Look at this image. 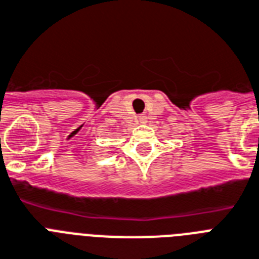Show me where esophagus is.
I'll return each instance as SVG.
<instances>
[{"label": "esophagus", "instance_id": "1", "mask_svg": "<svg viewBox=\"0 0 259 259\" xmlns=\"http://www.w3.org/2000/svg\"><path fill=\"white\" fill-rule=\"evenodd\" d=\"M145 121H146L145 115H138V122H140V123H145Z\"/></svg>", "mask_w": 259, "mask_h": 259}]
</instances>
